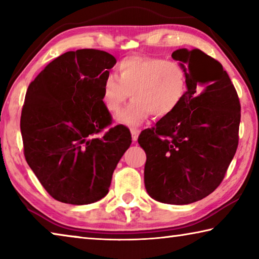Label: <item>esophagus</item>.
<instances>
[{"instance_id":"obj_1","label":"esophagus","mask_w":259,"mask_h":259,"mask_svg":"<svg viewBox=\"0 0 259 259\" xmlns=\"http://www.w3.org/2000/svg\"><path fill=\"white\" fill-rule=\"evenodd\" d=\"M131 137H133V140L134 142H136V140L138 139V136H139V133L140 131L138 129H131Z\"/></svg>"}]
</instances>
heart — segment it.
<instances>
[{"instance_id": "1", "label": "heart", "mask_w": 259, "mask_h": 259, "mask_svg": "<svg viewBox=\"0 0 259 259\" xmlns=\"http://www.w3.org/2000/svg\"><path fill=\"white\" fill-rule=\"evenodd\" d=\"M119 78L108 74L103 82V104L111 113L119 112V123L139 125L148 116H168L182 104L187 91V73L177 61L160 57L130 56L117 65Z\"/></svg>"}]
</instances>
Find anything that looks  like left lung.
<instances>
[{
    "label": "left lung",
    "mask_w": 259,
    "mask_h": 259,
    "mask_svg": "<svg viewBox=\"0 0 259 259\" xmlns=\"http://www.w3.org/2000/svg\"><path fill=\"white\" fill-rule=\"evenodd\" d=\"M187 73L182 104L138 144L146 153L145 187L162 203L188 204L221 185L239 145L241 105L222 64L200 49L172 52Z\"/></svg>",
    "instance_id": "obj_1"
}]
</instances>
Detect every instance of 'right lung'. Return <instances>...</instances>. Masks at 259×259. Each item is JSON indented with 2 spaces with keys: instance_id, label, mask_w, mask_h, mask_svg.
I'll use <instances>...</instances> for the list:
<instances>
[{
  "instance_id": "obj_1",
  "label": "right lung",
  "mask_w": 259,
  "mask_h": 259,
  "mask_svg": "<svg viewBox=\"0 0 259 259\" xmlns=\"http://www.w3.org/2000/svg\"><path fill=\"white\" fill-rule=\"evenodd\" d=\"M116 59L106 51L65 52L29 83L21 109L24 155L57 201L89 204L108 193L116 164L131 144L124 125L109 128L103 82Z\"/></svg>"
}]
</instances>
